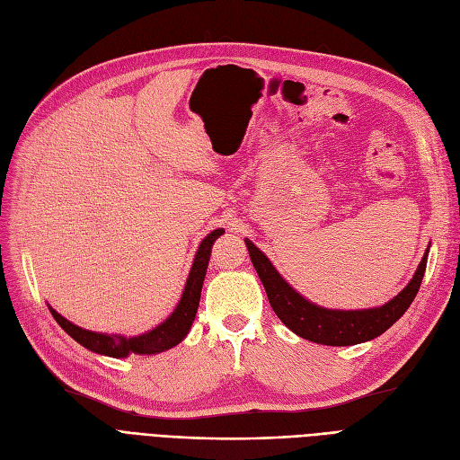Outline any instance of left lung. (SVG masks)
Returning <instances> with one entry per match:
<instances>
[{"label": "left lung", "instance_id": "left-lung-1", "mask_svg": "<svg viewBox=\"0 0 460 460\" xmlns=\"http://www.w3.org/2000/svg\"><path fill=\"white\" fill-rule=\"evenodd\" d=\"M246 248L250 252V260L254 263V268L261 279V285L265 292H268L270 304L277 317L283 321L294 334L324 346H353L386 332L412 304L414 296H417L420 288L428 260L426 252L417 273L411 279V283L388 304L373 309L340 311L324 309L307 302L304 296L296 292L287 280L277 273L273 263L265 258V254L258 246L246 241Z\"/></svg>", "mask_w": 460, "mask_h": 460}]
</instances>
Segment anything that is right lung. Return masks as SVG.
Wrapping results in <instances>:
<instances>
[{
  "label": "right lung",
  "mask_w": 460,
  "mask_h": 460,
  "mask_svg": "<svg viewBox=\"0 0 460 460\" xmlns=\"http://www.w3.org/2000/svg\"><path fill=\"white\" fill-rule=\"evenodd\" d=\"M224 233H226L224 229H216L200 243L195 261H192V268H190L180 304H177L173 314L151 332L136 336V338L107 336V334H99V332H92V331L76 327V324H72L63 315H58L53 307H49L51 315L58 324H61L63 331L76 340L78 344H82L84 348L92 349L95 353L109 355V358H126V355H129V353L155 355L160 351H166L181 342V340L187 336L192 321H195L206 268H208V261H210L212 244L216 243L217 236Z\"/></svg>",
  "instance_id": "add662e5"
}]
</instances>
